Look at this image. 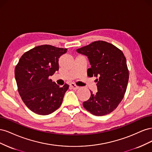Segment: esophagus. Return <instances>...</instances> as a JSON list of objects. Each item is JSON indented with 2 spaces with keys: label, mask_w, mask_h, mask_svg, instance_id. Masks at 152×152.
<instances>
[{
  "label": "esophagus",
  "mask_w": 152,
  "mask_h": 152,
  "mask_svg": "<svg viewBox=\"0 0 152 152\" xmlns=\"http://www.w3.org/2000/svg\"><path fill=\"white\" fill-rule=\"evenodd\" d=\"M70 86L72 87V88L73 89H75V90L78 89H79V86H76L74 83H71V84H70Z\"/></svg>",
  "instance_id": "1"
}]
</instances>
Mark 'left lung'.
I'll return each instance as SVG.
<instances>
[{"mask_svg":"<svg viewBox=\"0 0 152 152\" xmlns=\"http://www.w3.org/2000/svg\"><path fill=\"white\" fill-rule=\"evenodd\" d=\"M77 52L87 56L91 68L89 77H96L98 91L91 93L90 98L83 103L92 114L102 116L109 114L121 102L126 91L129 70L126 57L121 50L102 40L95 41Z\"/></svg>","mask_w":152,"mask_h":152,"instance_id":"8db88e82","label":"left lung"}]
</instances>
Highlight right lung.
Here are the masks:
<instances>
[{"label":"right lung","mask_w":152,"mask_h":152,"mask_svg":"<svg viewBox=\"0 0 152 152\" xmlns=\"http://www.w3.org/2000/svg\"><path fill=\"white\" fill-rule=\"evenodd\" d=\"M67 49L50 45L37 46L25 53L15 68L18 90L31 111L41 115L60 107L69 86L59 87L49 79L59 70V58Z\"/></svg>","instance_id":"add662e5"}]
</instances>
